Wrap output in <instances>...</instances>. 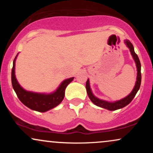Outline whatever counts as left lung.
<instances>
[{
    "mask_svg": "<svg viewBox=\"0 0 153 153\" xmlns=\"http://www.w3.org/2000/svg\"><path fill=\"white\" fill-rule=\"evenodd\" d=\"M125 44L127 45V46L129 47V50H130L131 55H132L133 58H134L135 63H136L137 68V81L136 84H135L134 89H133L132 91L131 92V94H129L127 97L124 98V99L120 100V101H115V102L111 103L108 102V101H103V100H100L97 99L96 97H95L94 94H92L90 88V85H89V80L88 79L86 81V85H85V87H86V91L88 96L89 99H91V101H92L93 103H94L96 106L101 107V108H106V109L110 110V111H115L117 109H119V108H124V106H126L127 105L129 104V103L132 101V99H134L135 95H136L139 89H140V85H141V64H140V61L139 59V57L137 54L134 52V47H133L132 44L130 42L129 40H125Z\"/></svg>",
    "mask_w": 153,
    "mask_h": 153,
    "instance_id": "left-lung-1",
    "label": "left lung"
}]
</instances>
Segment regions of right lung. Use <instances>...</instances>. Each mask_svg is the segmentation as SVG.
<instances>
[{
  "instance_id": "add662e5",
  "label": "right lung",
  "mask_w": 153,
  "mask_h": 153,
  "mask_svg": "<svg viewBox=\"0 0 153 153\" xmlns=\"http://www.w3.org/2000/svg\"><path fill=\"white\" fill-rule=\"evenodd\" d=\"M17 55L13 60V68L11 71V82L13 89L18 96L19 99L31 109L39 112H45L52 109L62 102L65 96V91L68 84L73 81V78H71L65 80L55 92L50 94H36L26 91L23 89L15 76V61Z\"/></svg>"
}]
</instances>
